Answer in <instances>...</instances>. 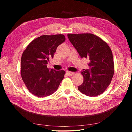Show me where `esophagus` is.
Returning a JSON list of instances; mask_svg holds the SVG:
<instances>
[{
  "mask_svg": "<svg viewBox=\"0 0 132 132\" xmlns=\"http://www.w3.org/2000/svg\"><path fill=\"white\" fill-rule=\"evenodd\" d=\"M67 74L68 75V76H72L74 74V72H71V71H67Z\"/></svg>",
  "mask_w": 132,
  "mask_h": 132,
  "instance_id": "obj_1",
  "label": "esophagus"
}]
</instances>
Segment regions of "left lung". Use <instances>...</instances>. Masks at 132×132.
Listing matches in <instances>:
<instances>
[{"label": "left lung", "instance_id": "8db88e82", "mask_svg": "<svg viewBox=\"0 0 132 132\" xmlns=\"http://www.w3.org/2000/svg\"><path fill=\"white\" fill-rule=\"evenodd\" d=\"M69 41L81 58L89 59L90 69L81 72L84 81L78 90L89 96L102 94L109 86L114 74L113 55L110 47L94 34H68Z\"/></svg>", "mask_w": 132, "mask_h": 132}]
</instances>
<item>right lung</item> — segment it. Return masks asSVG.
Returning a JSON list of instances; mask_svg holds the SVG:
<instances>
[{"label": "right lung", "mask_w": 132, "mask_h": 132, "mask_svg": "<svg viewBox=\"0 0 132 132\" xmlns=\"http://www.w3.org/2000/svg\"><path fill=\"white\" fill-rule=\"evenodd\" d=\"M65 41L64 35H42L29 43L21 60V75L23 82L36 96L46 97L53 94L64 77V70L48 68L57 47Z\"/></svg>", "instance_id": "right-lung-1"}]
</instances>
